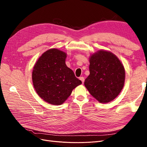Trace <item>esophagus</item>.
Listing matches in <instances>:
<instances>
[{
  "label": "esophagus",
  "instance_id": "34e87169",
  "mask_svg": "<svg viewBox=\"0 0 147 147\" xmlns=\"http://www.w3.org/2000/svg\"><path fill=\"white\" fill-rule=\"evenodd\" d=\"M79 79L82 82V83H84V78L83 77H80V78H79Z\"/></svg>",
  "mask_w": 147,
  "mask_h": 147
}]
</instances>
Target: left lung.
I'll use <instances>...</instances> for the list:
<instances>
[{"label":"left lung","instance_id":"obj_1","mask_svg":"<svg viewBox=\"0 0 147 147\" xmlns=\"http://www.w3.org/2000/svg\"><path fill=\"white\" fill-rule=\"evenodd\" d=\"M90 63V74L84 80V86L100 103H108L116 98L123 88L124 67L112 53L104 50L92 55Z\"/></svg>","mask_w":147,"mask_h":147}]
</instances>
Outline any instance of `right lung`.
Instances as JSON below:
<instances>
[{
    "label": "right lung",
    "instance_id": "right-lung-1",
    "mask_svg": "<svg viewBox=\"0 0 147 147\" xmlns=\"http://www.w3.org/2000/svg\"><path fill=\"white\" fill-rule=\"evenodd\" d=\"M66 57L64 52L50 49L39 57L34 67L35 90L42 99L52 105L64 103L74 89L82 84L66 65Z\"/></svg>",
    "mask_w": 147,
    "mask_h": 147
}]
</instances>
